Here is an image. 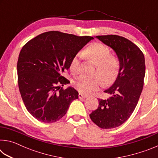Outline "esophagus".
<instances>
[{"label":"esophagus","mask_w":158,"mask_h":158,"mask_svg":"<svg viewBox=\"0 0 158 158\" xmlns=\"http://www.w3.org/2000/svg\"><path fill=\"white\" fill-rule=\"evenodd\" d=\"M86 97H87L86 95H83L82 93H79V99H84V98H85Z\"/></svg>","instance_id":"1"}]
</instances>
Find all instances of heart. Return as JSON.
Returning a JSON list of instances; mask_svg holds the SVG:
<instances>
[{
  "label": "heart",
  "mask_w": 158,
  "mask_h": 158,
  "mask_svg": "<svg viewBox=\"0 0 158 158\" xmlns=\"http://www.w3.org/2000/svg\"><path fill=\"white\" fill-rule=\"evenodd\" d=\"M81 53L83 56L97 67L95 76L100 77L104 84H111L116 80L120 71V60L117 56L110 54L109 47L100 42H94L89 45ZM79 64L80 56L77 54L72 58L69 63V69L73 74L79 73ZM73 85L79 93L89 95L100 89L102 81L99 78L89 79L80 77Z\"/></svg>",
  "instance_id": "1"
}]
</instances>
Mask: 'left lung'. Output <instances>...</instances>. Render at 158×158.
<instances>
[{
	"instance_id": "obj_1",
	"label": "left lung",
	"mask_w": 158,
	"mask_h": 158,
	"mask_svg": "<svg viewBox=\"0 0 158 158\" xmlns=\"http://www.w3.org/2000/svg\"><path fill=\"white\" fill-rule=\"evenodd\" d=\"M111 47L120 60V71L114 84L105 93L106 100L99 99V106L92 111V121L102 129L121 125L129 118L137 106L143 86L145 58L137 45L123 37L109 35L95 37Z\"/></svg>"
}]
</instances>
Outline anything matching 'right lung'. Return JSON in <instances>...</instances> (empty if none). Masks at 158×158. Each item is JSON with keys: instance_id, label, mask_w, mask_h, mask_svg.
I'll use <instances>...</instances> for the list:
<instances>
[{"instance_id": "add662e5", "label": "right lung", "mask_w": 158, "mask_h": 158, "mask_svg": "<svg viewBox=\"0 0 158 158\" xmlns=\"http://www.w3.org/2000/svg\"><path fill=\"white\" fill-rule=\"evenodd\" d=\"M93 39L49 31L22 47L17 62L19 89L26 109L35 118L47 123L57 121L79 98L74 88L61 87L69 83L62 74L69 68L72 58Z\"/></svg>"}]
</instances>
